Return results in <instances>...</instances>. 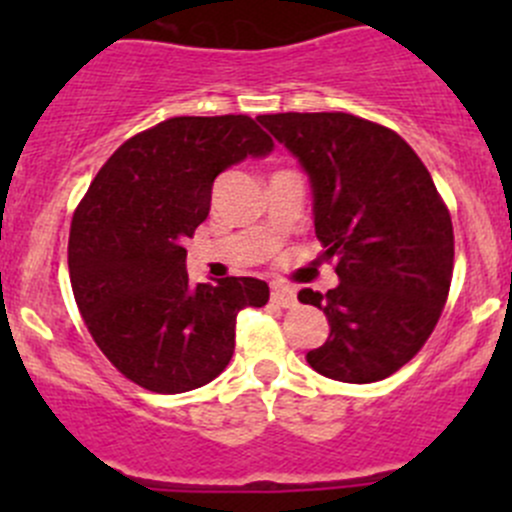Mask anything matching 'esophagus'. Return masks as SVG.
Instances as JSON below:
<instances>
[{
    "mask_svg": "<svg viewBox=\"0 0 512 512\" xmlns=\"http://www.w3.org/2000/svg\"><path fill=\"white\" fill-rule=\"evenodd\" d=\"M272 302H277L280 307L289 309L297 304V292H294L292 287H285L280 285V282H275V285H272Z\"/></svg>",
    "mask_w": 512,
    "mask_h": 512,
    "instance_id": "obj_1",
    "label": "esophagus"
}]
</instances>
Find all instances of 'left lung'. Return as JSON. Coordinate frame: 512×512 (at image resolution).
Wrapping results in <instances>:
<instances>
[{
	"label": "left lung",
	"mask_w": 512,
	"mask_h": 512,
	"mask_svg": "<svg viewBox=\"0 0 512 512\" xmlns=\"http://www.w3.org/2000/svg\"><path fill=\"white\" fill-rule=\"evenodd\" d=\"M257 121L297 158L312 188L314 230L339 285L302 289L329 319L307 354L322 376L371 384L414 359L453 277V225L414 148L352 113H272Z\"/></svg>",
	"instance_id": "obj_1"
}]
</instances>
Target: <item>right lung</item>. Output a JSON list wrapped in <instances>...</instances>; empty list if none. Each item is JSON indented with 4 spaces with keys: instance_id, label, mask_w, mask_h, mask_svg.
<instances>
[{
    "instance_id": "add662e5",
    "label": "right lung",
    "mask_w": 512,
    "mask_h": 512,
    "mask_svg": "<svg viewBox=\"0 0 512 512\" xmlns=\"http://www.w3.org/2000/svg\"><path fill=\"white\" fill-rule=\"evenodd\" d=\"M250 116H178L128 138L76 208L69 275L91 337L126 379L156 394L213 381L235 352V322L270 299L267 282L190 285L185 237L210 213L230 165L270 156Z\"/></svg>"
}]
</instances>
